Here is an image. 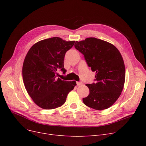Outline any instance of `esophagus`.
Returning a JSON list of instances; mask_svg holds the SVG:
<instances>
[{"mask_svg": "<svg viewBox=\"0 0 146 146\" xmlns=\"http://www.w3.org/2000/svg\"><path fill=\"white\" fill-rule=\"evenodd\" d=\"M76 84H77V86L82 85V82H78L77 83H76Z\"/></svg>", "mask_w": 146, "mask_h": 146, "instance_id": "obj_1", "label": "esophagus"}]
</instances>
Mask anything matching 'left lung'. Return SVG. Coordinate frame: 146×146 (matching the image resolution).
Listing matches in <instances>:
<instances>
[{
  "mask_svg": "<svg viewBox=\"0 0 146 146\" xmlns=\"http://www.w3.org/2000/svg\"><path fill=\"white\" fill-rule=\"evenodd\" d=\"M74 47L84 55L92 71L96 72L95 82L86 85L89 94L83 98L84 104L96 110L110 108L124 85L125 69L121 53L112 44L92 37L76 41Z\"/></svg>",
  "mask_w": 146,
  "mask_h": 146,
  "instance_id": "1",
  "label": "left lung"
}]
</instances>
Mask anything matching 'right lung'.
<instances>
[{"label": "right lung", "mask_w": 146, "mask_h": 146, "mask_svg": "<svg viewBox=\"0 0 146 146\" xmlns=\"http://www.w3.org/2000/svg\"><path fill=\"white\" fill-rule=\"evenodd\" d=\"M75 41H66L52 37L36 42L28 51L22 67L25 89L34 102L45 110L63 105L76 82L62 80L57 78L60 69L64 74V58Z\"/></svg>", "instance_id": "obj_1"}]
</instances>
